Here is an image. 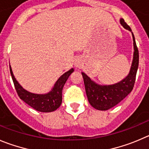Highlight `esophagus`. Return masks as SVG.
Masks as SVG:
<instances>
[{
	"label": "esophagus",
	"mask_w": 149,
	"mask_h": 149,
	"mask_svg": "<svg viewBox=\"0 0 149 149\" xmlns=\"http://www.w3.org/2000/svg\"><path fill=\"white\" fill-rule=\"evenodd\" d=\"M74 64H75V66H76V68H79L81 65V61L80 60V59H76V60H75Z\"/></svg>",
	"instance_id": "obj_1"
}]
</instances>
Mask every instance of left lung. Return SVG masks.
Returning <instances> with one entry per match:
<instances>
[{
    "mask_svg": "<svg viewBox=\"0 0 149 149\" xmlns=\"http://www.w3.org/2000/svg\"><path fill=\"white\" fill-rule=\"evenodd\" d=\"M120 23L125 29L132 31L131 28L128 26L123 19H120ZM132 34L134 41V57L130 72L123 80L112 85L101 86L92 81L84 73H81L87 98L91 106L95 109L98 110H107L113 107L126 98L134 87L138 68L139 52L134 34L132 32Z\"/></svg>",
    "mask_w": 149,
    "mask_h": 149,
    "instance_id": "8db88e82",
    "label": "left lung"
}]
</instances>
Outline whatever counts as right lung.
<instances>
[{
  "label": "right lung",
  "instance_id": "1",
  "mask_svg": "<svg viewBox=\"0 0 149 149\" xmlns=\"http://www.w3.org/2000/svg\"><path fill=\"white\" fill-rule=\"evenodd\" d=\"M9 69L18 96L24 102L29 104V106L34 108L36 110L42 112H53L60 107L62 101V89L68 77L73 72V69L72 68L70 70L64 73L56 81L55 85L50 93L44 95H40V94L31 93L23 89L14 76L11 66H9Z\"/></svg>",
  "mask_w": 149,
  "mask_h": 149
}]
</instances>
